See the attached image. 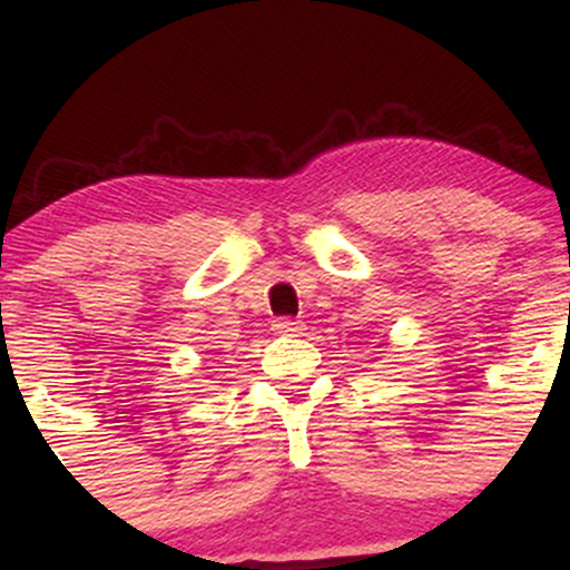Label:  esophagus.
<instances>
[{
	"instance_id": "34e87169",
	"label": "esophagus",
	"mask_w": 570,
	"mask_h": 570,
	"mask_svg": "<svg viewBox=\"0 0 570 570\" xmlns=\"http://www.w3.org/2000/svg\"><path fill=\"white\" fill-rule=\"evenodd\" d=\"M273 330H276L278 335H289V337H294V335H303L305 324L297 322V318H278V322L273 324Z\"/></svg>"
}]
</instances>
